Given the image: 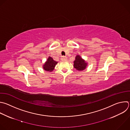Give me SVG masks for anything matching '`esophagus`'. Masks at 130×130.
Wrapping results in <instances>:
<instances>
[{"label": "esophagus", "instance_id": "esophagus-1", "mask_svg": "<svg viewBox=\"0 0 130 130\" xmlns=\"http://www.w3.org/2000/svg\"><path fill=\"white\" fill-rule=\"evenodd\" d=\"M67 57H64V56H63V57H62V58H61V60H63V61H66V60H67Z\"/></svg>", "mask_w": 130, "mask_h": 130}]
</instances>
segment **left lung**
I'll return each mask as SVG.
<instances>
[{"label":"left lung","instance_id":"8db88e82","mask_svg":"<svg viewBox=\"0 0 130 130\" xmlns=\"http://www.w3.org/2000/svg\"><path fill=\"white\" fill-rule=\"evenodd\" d=\"M88 63L83 59L79 55H77L73 62V66L78 71H83L87 68Z\"/></svg>","mask_w":130,"mask_h":130}]
</instances>
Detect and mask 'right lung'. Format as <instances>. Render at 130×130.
<instances>
[{
	"label": "right lung",
	"mask_w": 130,
	"mask_h": 130,
	"mask_svg": "<svg viewBox=\"0 0 130 130\" xmlns=\"http://www.w3.org/2000/svg\"><path fill=\"white\" fill-rule=\"evenodd\" d=\"M58 62L54 60L53 58L49 56L46 61L42 66L43 68L45 71L52 72L55 69V66L58 64Z\"/></svg>",
	"instance_id": "1"
}]
</instances>
